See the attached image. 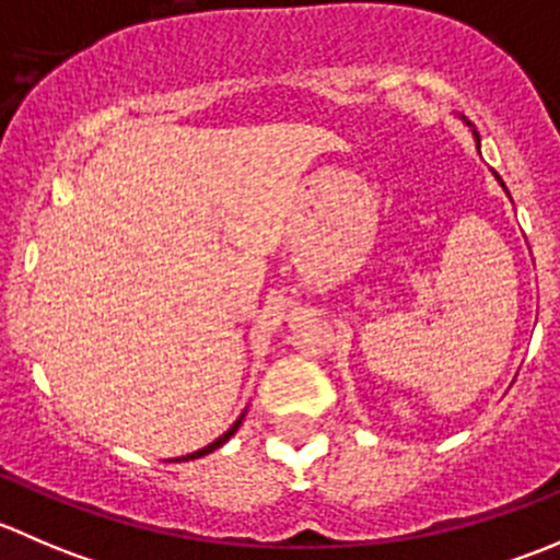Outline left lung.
Segmentation results:
<instances>
[{"label":"left lung","mask_w":560,"mask_h":560,"mask_svg":"<svg viewBox=\"0 0 560 560\" xmlns=\"http://www.w3.org/2000/svg\"><path fill=\"white\" fill-rule=\"evenodd\" d=\"M474 138H477V143H479V135H477V132H474ZM495 178H499V173H495ZM499 184H501V186H504V180H501V178H499ZM504 189H506V186H504Z\"/></svg>","instance_id":"8db88e82"}]
</instances>
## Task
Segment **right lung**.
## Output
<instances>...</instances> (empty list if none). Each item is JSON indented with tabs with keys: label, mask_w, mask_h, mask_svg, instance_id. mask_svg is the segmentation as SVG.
<instances>
[{
	"label": "right lung",
	"mask_w": 560,
	"mask_h": 560,
	"mask_svg": "<svg viewBox=\"0 0 560 560\" xmlns=\"http://www.w3.org/2000/svg\"><path fill=\"white\" fill-rule=\"evenodd\" d=\"M241 420H244V415H241V417H238V420H235V422H233V428H230V431H228V433H222V436H219V439H217V442H211V444H208V447L197 450V453H191V455H184V457H175V460H178V463H180V460H195V457H202V455L213 453V450H219V447H222V444H224V442H230V436H233V433H235V431H238Z\"/></svg>",
	"instance_id": "right-lung-1"
}]
</instances>
